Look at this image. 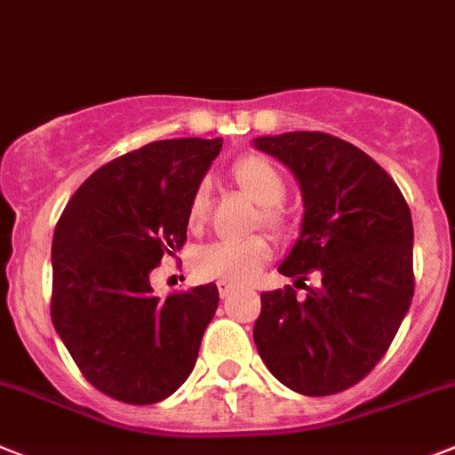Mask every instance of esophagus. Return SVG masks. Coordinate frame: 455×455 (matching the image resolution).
<instances>
[{"label":"esophagus","mask_w":455,"mask_h":455,"mask_svg":"<svg viewBox=\"0 0 455 455\" xmlns=\"http://www.w3.org/2000/svg\"><path fill=\"white\" fill-rule=\"evenodd\" d=\"M218 290H220V297L227 299L228 294H233V290H235V285H233V283H227V281H220V283H218Z\"/></svg>","instance_id":"obj_1"}]
</instances>
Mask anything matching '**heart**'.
Listing matches in <instances>:
<instances>
[{"instance_id":"b5f03b06","label":"heart","mask_w":455,"mask_h":455,"mask_svg":"<svg viewBox=\"0 0 455 455\" xmlns=\"http://www.w3.org/2000/svg\"><path fill=\"white\" fill-rule=\"evenodd\" d=\"M231 179L249 199L260 208V220L267 228L283 233L288 228V212L283 208L285 177L269 158L260 154H244L231 165ZM188 227L199 228L208 218V188L199 183L188 202ZM272 256V243L263 233L247 237H227L206 244L195 253V269L199 276L249 283L258 276Z\"/></svg>"}]
</instances>
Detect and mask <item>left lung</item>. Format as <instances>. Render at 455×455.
<instances>
[{
  "label": "left lung",
  "mask_w": 455,
  "mask_h": 455,
  "mask_svg": "<svg viewBox=\"0 0 455 455\" xmlns=\"http://www.w3.org/2000/svg\"><path fill=\"white\" fill-rule=\"evenodd\" d=\"M253 145L294 172L304 195L301 235L278 272L323 283L296 299L292 285L260 294L258 354L283 386L329 396L376 367L415 292L412 218L374 158L322 131L256 138ZM305 285V284H304Z\"/></svg>",
  "instance_id": "obj_1"
}]
</instances>
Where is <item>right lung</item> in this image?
I'll return each instance as SVG.
<instances>
[{"label":"right lung","instance_id":"obj_1","mask_svg":"<svg viewBox=\"0 0 455 455\" xmlns=\"http://www.w3.org/2000/svg\"><path fill=\"white\" fill-rule=\"evenodd\" d=\"M222 140L179 138L92 172L52 243V322L90 386L149 406L183 386L218 308L215 283L151 294L149 274L186 243L188 202Z\"/></svg>","mask_w":455,"mask_h":455}]
</instances>
